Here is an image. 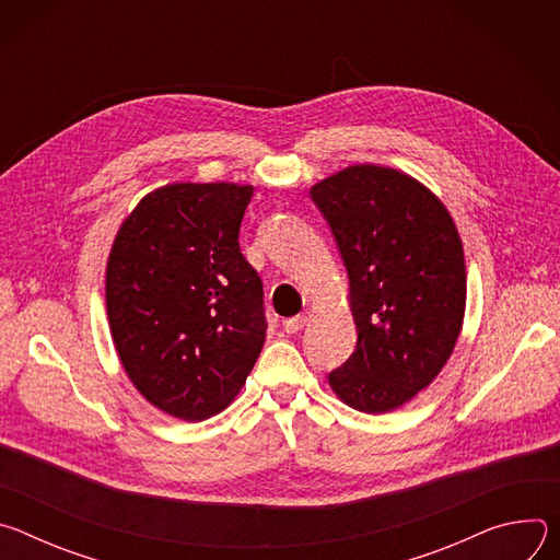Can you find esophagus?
I'll use <instances>...</instances> for the list:
<instances>
[{
  "label": "esophagus",
  "mask_w": 560,
  "mask_h": 560,
  "mask_svg": "<svg viewBox=\"0 0 560 560\" xmlns=\"http://www.w3.org/2000/svg\"><path fill=\"white\" fill-rule=\"evenodd\" d=\"M305 324H307V316H305V314H296V316H292V318H285V322H283V330H285L288 335H296L299 330H303Z\"/></svg>",
  "instance_id": "1"
}]
</instances>
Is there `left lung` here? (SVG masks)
Instances as JSON below:
<instances>
[{"label": "left lung", "instance_id": "1", "mask_svg": "<svg viewBox=\"0 0 560 560\" xmlns=\"http://www.w3.org/2000/svg\"><path fill=\"white\" fill-rule=\"evenodd\" d=\"M350 279L357 348L328 374L343 404L392 412L428 387L460 335L467 275L447 208L406 173L350 166L310 188Z\"/></svg>", "mask_w": 560, "mask_h": 560}]
</instances>
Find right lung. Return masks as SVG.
Listing matches in <instances>:
<instances>
[{
    "label": "right lung",
    "mask_w": 560,
    "mask_h": 560,
    "mask_svg": "<svg viewBox=\"0 0 560 560\" xmlns=\"http://www.w3.org/2000/svg\"><path fill=\"white\" fill-rule=\"evenodd\" d=\"M253 186L171 184L121 223L106 310L121 365L162 412L203 421L244 387L266 341L264 283L238 248Z\"/></svg>",
    "instance_id": "obj_1"
}]
</instances>
